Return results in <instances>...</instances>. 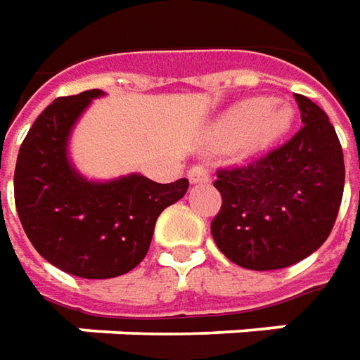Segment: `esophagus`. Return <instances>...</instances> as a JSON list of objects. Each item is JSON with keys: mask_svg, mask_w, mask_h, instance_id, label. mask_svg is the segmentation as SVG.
Segmentation results:
<instances>
[{"mask_svg": "<svg viewBox=\"0 0 360 360\" xmlns=\"http://www.w3.org/2000/svg\"><path fill=\"white\" fill-rule=\"evenodd\" d=\"M189 181H191L193 185L207 183L209 181V169L205 167V165H195V167H191L189 169Z\"/></svg>", "mask_w": 360, "mask_h": 360, "instance_id": "1", "label": "esophagus"}]
</instances>
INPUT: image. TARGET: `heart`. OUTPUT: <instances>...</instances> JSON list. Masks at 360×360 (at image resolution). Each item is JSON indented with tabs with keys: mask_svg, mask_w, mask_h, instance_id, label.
Masks as SVG:
<instances>
[{
	"mask_svg": "<svg viewBox=\"0 0 360 360\" xmlns=\"http://www.w3.org/2000/svg\"><path fill=\"white\" fill-rule=\"evenodd\" d=\"M295 109L271 97H249L229 107L215 123V137L227 147L243 145L247 151H263L287 135Z\"/></svg>",
	"mask_w": 360,
	"mask_h": 360,
	"instance_id": "heart-1",
	"label": "heart"
}]
</instances>
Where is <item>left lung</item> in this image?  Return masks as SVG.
<instances>
[{"instance_id": "obj_1", "label": "left lung", "mask_w": 360, "mask_h": 360, "mask_svg": "<svg viewBox=\"0 0 360 360\" xmlns=\"http://www.w3.org/2000/svg\"><path fill=\"white\" fill-rule=\"evenodd\" d=\"M303 127L247 167L221 169L223 197L211 235L229 261L251 271L291 266L327 241L339 213L345 161L327 113L295 95Z\"/></svg>"}]
</instances>
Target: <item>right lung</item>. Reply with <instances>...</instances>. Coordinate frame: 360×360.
Segmentation results:
<instances>
[{
    "label": "right lung",
    "mask_w": 360,
    "mask_h": 360,
    "mask_svg": "<svg viewBox=\"0 0 360 360\" xmlns=\"http://www.w3.org/2000/svg\"><path fill=\"white\" fill-rule=\"evenodd\" d=\"M101 89L59 97L35 119L19 147L13 189L35 251L81 279L129 273L149 251L157 217L187 193L189 181L155 183L141 173L87 179L71 163L69 139Z\"/></svg>",
    "instance_id": "1"
}]
</instances>
